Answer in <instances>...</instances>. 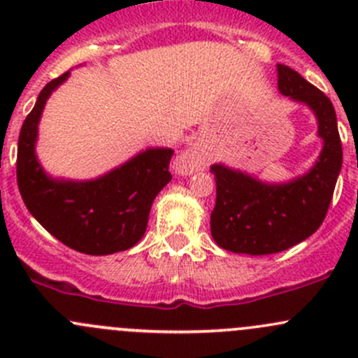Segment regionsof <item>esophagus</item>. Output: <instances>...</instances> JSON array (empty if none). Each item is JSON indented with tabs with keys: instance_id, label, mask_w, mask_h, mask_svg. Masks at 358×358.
<instances>
[{
	"instance_id": "obj_1",
	"label": "esophagus",
	"mask_w": 358,
	"mask_h": 358,
	"mask_svg": "<svg viewBox=\"0 0 358 358\" xmlns=\"http://www.w3.org/2000/svg\"><path fill=\"white\" fill-rule=\"evenodd\" d=\"M208 162H209L208 150L201 145H194L176 159L175 166L178 173H182V175H189V173L204 169L206 166H208Z\"/></svg>"
}]
</instances>
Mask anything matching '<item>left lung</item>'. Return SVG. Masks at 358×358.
Masks as SVG:
<instances>
[{
  "label": "left lung",
  "instance_id": "left-lung-1",
  "mask_svg": "<svg viewBox=\"0 0 358 358\" xmlns=\"http://www.w3.org/2000/svg\"><path fill=\"white\" fill-rule=\"evenodd\" d=\"M277 72L280 93L315 112L324 149L305 176L284 185H266L222 164L211 166L216 180L211 234L227 251L252 256L286 251L317 232L333 199L343 162L333 103L294 69L279 64Z\"/></svg>",
  "mask_w": 358,
  "mask_h": 358
}]
</instances>
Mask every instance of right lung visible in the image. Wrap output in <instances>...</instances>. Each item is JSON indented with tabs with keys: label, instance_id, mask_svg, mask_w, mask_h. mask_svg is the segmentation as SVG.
I'll use <instances>...</instances> for the list:
<instances>
[{
	"label": "right lung",
	"instance_id": "add662e5",
	"mask_svg": "<svg viewBox=\"0 0 358 358\" xmlns=\"http://www.w3.org/2000/svg\"><path fill=\"white\" fill-rule=\"evenodd\" d=\"M69 72L52 79L25 117L17 150V183L29 213L71 249L112 255L143 237L150 206L171 180V149H149L93 182H57L43 173L34 156L39 115L50 93Z\"/></svg>",
	"mask_w": 358,
	"mask_h": 358
}]
</instances>
